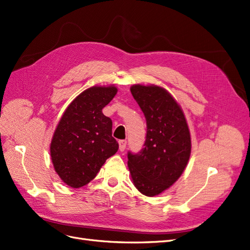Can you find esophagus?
<instances>
[{
  "mask_svg": "<svg viewBox=\"0 0 250 250\" xmlns=\"http://www.w3.org/2000/svg\"><path fill=\"white\" fill-rule=\"evenodd\" d=\"M118 144H119V150L120 151H125V146H126V141L125 140H119Z\"/></svg>",
  "mask_w": 250,
  "mask_h": 250,
  "instance_id": "1",
  "label": "esophagus"
}]
</instances>
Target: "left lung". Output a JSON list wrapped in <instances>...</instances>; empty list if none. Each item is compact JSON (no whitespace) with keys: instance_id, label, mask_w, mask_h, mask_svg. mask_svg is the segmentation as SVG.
Segmentation results:
<instances>
[{"instance_id":"1","label":"left lung","mask_w":250,"mask_h":250,"mask_svg":"<svg viewBox=\"0 0 250 250\" xmlns=\"http://www.w3.org/2000/svg\"><path fill=\"white\" fill-rule=\"evenodd\" d=\"M131 92L146 118L144 148L127 153L134 186L154 197L178 180L188 163L191 141L186 116L171 94L158 85L135 84Z\"/></svg>"}]
</instances>
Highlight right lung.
<instances>
[{
    "label": "right lung",
    "instance_id": "1",
    "mask_svg": "<svg viewBox=\"0 0 250 250\" xmlns=\"http://www.w3.org/2000/svg\"><path fill=\"white\" fill-rule=\"evenodd\" d=\"M116 92L114 85L89 87L64 110L52 137L50 155L55 172L67 186H85L118 150L112 120L102 112Z\"/></svg>",
    "mask_w": 250,
    "mask_h": 250
}]
</instances>
